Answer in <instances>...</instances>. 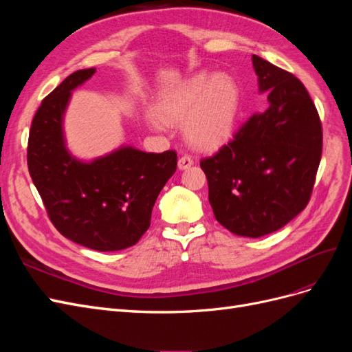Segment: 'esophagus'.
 Instances as JSON below:
<instances>
[{"instance_id":"obj_1","label":"esophagus","mask_w":352,"mask_h":352,"mask_svg":"<svg viewBox=\"0 0 352 352\" xmlns=\"http://www.w3.org/2000/svg\"><path fill=\"white\" fill-rule=\"evenodd\" d=\"M192 164H194V160L190 158L189 155H182V157L179 158V162H177L179 170H186V168H189Z\"/></svg>"}]
</instances>
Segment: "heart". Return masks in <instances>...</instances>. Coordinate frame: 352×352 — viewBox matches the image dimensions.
<instances>
[{
  "label": "heart",
  "mask_w": 352,
  "mask_h": 352,
  "mask_svg": "<svg viewBox=\"0 0 352 352\" xmlns=\"http://www.w3.org/2000/svg\"><path fill=\"white\" fill-rule=\"evenodd\" d=\"M239 91L226 74L198 73L166 92L155 104V114L167 124L185 122L186 141L198 150H216L235 131ZM155 127L163 124L153 120Z\"/></svg>",
  "instance_id": "b5f03b06"
}]
</instances>
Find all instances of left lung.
I'll return each instance as SVG.
<instances>
[{
    "mask_svg": "<svg viewBox=\"0 0 352 352\" xmlns=\"http://www.w3.org/2000/svg\"><path fill=\"white\" fill-rule=\"evenodd\" d=\"M258 91L269 109L247 123L212 157L202 158L216 220L239 236L279 230L307 207L322 158L323 132L300 79L252 56Z\"/></svg>",
    "mask_w": 352,
    "mask_h": 352,
    "instance_id": "1",
    "label": "left lung"
}]
</instances>
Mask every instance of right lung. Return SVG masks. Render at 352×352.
Returning a JSON list of instances; mask_svg holds the SVG:
<instances>
[{"label":"right lung","mask_w":352,"mask_h":352,"mask_svg":"<svg viewBox=\"0 0 352 352\" xmlns=\"http://www.w3.org/2000/svg\"><path fill=\"white\" fill-rule=\"evenodd\" d=\"M94 73V67L72 73L42 101L29 132L28 167L61 235L107 252L132 247L150 228L155 199L176 172L177 155L120 146L92 162L73 157L63 119L72 91Z\"/></svg>","instance_id":"obj_1"}]
</instances>
